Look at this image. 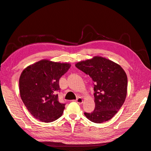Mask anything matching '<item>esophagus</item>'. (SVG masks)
<instances>
[{
	"mask_svg": "<svg viewBox=\"0 0 151 151\" xmlns=\"http://www.w3.org/2000/svg\"><path fill=\"white\" fill-rule=\"evenodd\" d=\"M76 101L78 103H79V104H82L83 102V100L82 98H81V97H79V98H78L76 99Z\"/></svg>",
	"mask_w": 151,
	"mask_h": 151,
	"instance_id": "34e87169",
	"label": "esophagus"
}]
</instances>
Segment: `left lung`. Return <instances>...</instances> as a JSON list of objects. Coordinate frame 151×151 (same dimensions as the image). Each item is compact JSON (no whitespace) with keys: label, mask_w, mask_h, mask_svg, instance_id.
Listing matches in <instances>:
<instances>
[{"label":"left lung","mask_w":151,"mask_h":151,"mask_svg":"<svg viewBox=\"0 0 151 151\" xmlns=\"http://www.w3.org/2000/svg\"><path fill=\"white\" fill-rule=\"evenodd\" d=\"M79 70L93 81L95 109L84 114L90 121L101 123L112 119L125 102L127 77L119 65L102 57L77 63Z\"/></svg>","instance_id":"obj_1"}]
</instances>
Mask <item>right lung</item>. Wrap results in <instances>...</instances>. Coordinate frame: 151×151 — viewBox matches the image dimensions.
Wrapping results in <instances>:
<instances>
[{
	"label": "right lung",
	"instance_id": "add662e5",
	"mask_svg": "<svg viewBox=\"0 0 151 151\" xmlns=\"http://www.w3.org/2000/svg\"><path fill=\"white\" fill-rule=\"evenodd\" d=\"M68 63L41 60L23 70L19 79L21 98L29 113L50 123L63 114L65 103L59 101V79L69 70Z\"/></svg>",
	"mask_w": 151,
	"mask_h": 151
}]
</instances>
